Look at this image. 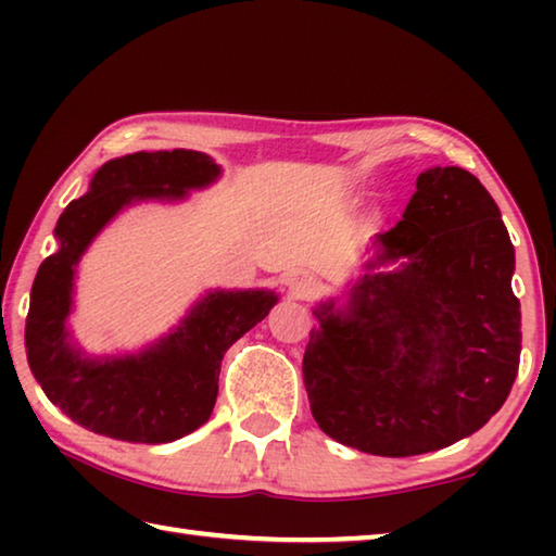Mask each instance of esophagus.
Here are the masks:
<instances>
[{
  "instance_id": "obj_1",
  "label": "esophagus",
  "mask_w": 556,
  "mask_h": 556,
  "mask_svg": "<svg viewBox=\"0 0 556 556\" xmlns=\"http://www.w3.org/2000/svg\"><path fill=\"white\" fill-rule=\"evenodd\" d=\"M287 285H289L291 296H296V299H312L316 291H318L316 277L308 275V271H301V269L299 271H291L289 279H287Z\"/></svg>"
}]
</instances>
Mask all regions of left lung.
Listing matches in <instances>:
<instances>
[{
  "mask_svg": "<svg viewBox=\"0 0 556 556\" xmlns=\"http://www.w3.org/2000/svg\"><path fill=\"white\" fill-rule=\"evenodd\" d=\"M375 242L344 301H318L301 370L324 434L417 456L470 437L510 394L515 250L491 193L458 166L421 172L402 220Z\"/></svg>",
  "mask_w": 556,
  "mask_h": 556,
  "instance_id": "8db88e82",
  "label": "left lung"
}]
</instances>
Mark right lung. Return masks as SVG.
Segmentation results:
<instances>
[{
	"instance_id": "1",
	"label": "right lung",
	"mask_w": 556,
	"mask_h": 556,
	"mask_svg": "<svg viewBox=\"0 0 556 556\" xmlns=\"http://www.w3.org/2000/svg\"><path fill=\"white\" fill-rule=\"evenodd\" d=\"M220 174L193 149L135 152L102 164L88 193L61 213L59 250L36 271L24 341L36 382L75 425L135 444H168L211 419L223 355L269 314L275 291L208 289L159 341L119 355L83 351L68 316L80 260L108 223L135 203L186 201Z\"/></svg>"
}]
</instances>
